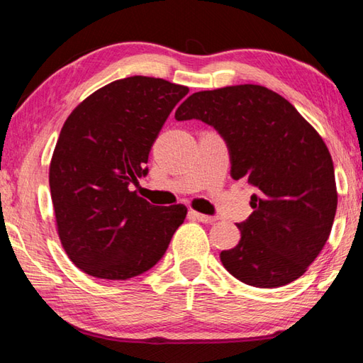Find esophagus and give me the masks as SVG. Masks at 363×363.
Instances as JSON below:
<instances>
[{"mask_svg": "<svg viewBox=\"0 0 363 363\" xmlns=\"http://www.w3.org/2000/svg\"><path fill=\"white\" fill-rule=\"evenodd\" d=\"M188 217L191 218V220L202 221V223H215V221H217V218H215V217H208V215L199 213V212H196V211H189L188 212Z\"/></svg>", "mask_w": 363, "mask_h": 363, "instance_id": "1", "label": "esophagus"}]
</instances>
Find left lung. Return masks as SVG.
I'll use <instances>...</instances> for the list:
<instances>
[{"mask_svg": "<svg viewBox=\"0 0 363 363\" xmlns=\"http://www.w3.org/2000/svg\"><path fill=\"white\" fill-rule=\"evenodd\" d=\"M175 119L213 125L228 143L231 177L257 188L252 215L238 223L239 244L220 253L230 274L259 289L301 277L325 245L338 204L319 132L282 95L257 84L194 92Z\"/></svg>", "mask_w": 363, "mask_h": 363, "instance_id": "1", "label": "left lung"}]
</instances>
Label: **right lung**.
<instances>
[{
  "mask_svg": "<svg viewBox=\"0 0 363 363\" xmlns=\"http://www.w3.org/2000/svg\"><path fill=\"white\" fill-rule=\"evenodd\" d=\"M186 86L130 76L89 95L63 124L49 165L63 250L86 274L125 281L151 269L186 217L130 191L148 174L152 143Z\"/></svg>",
  "mask_w": 363,
  "mask_h": 363,
  "instance_id": "1",
  "label": "right lung"
}]
</instances>
